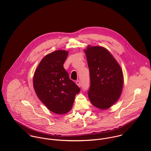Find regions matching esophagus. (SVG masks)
<instances>
[{
  "label": "esophagus",
  "mask_w": 151,
  "mask_h": 151,
  "mask_svg": "<svg viewBox=\"0 0 151 151\" xmlns=\"http://www.w3.org/2000/svg\"><path fill=\"white\" fill-rule=\"evenodd\" d=\"M76 84H77L78 86H79V87L81 86V83H80V81L79 80L76 81Z\"/></svg>",
  "instance_id": "1"
}]
</instances>
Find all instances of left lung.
<instances>
[{"mask_svg":"<svg viewBox=\"0 0 151 151\" xmlns=\"http://www.w3.org/2000/svg\"><path fill=\"white\" fill-rule=\"evenodd\" d=\"M84 52L89 70V99L96 108L106 109L117 101L122 93L124 83L122 70L104 47L88 45Z\"/></svg>","mask_w":151,"mask_h":151,"instance_id":"left-lung-1","label":"left lung"}]
</instances>
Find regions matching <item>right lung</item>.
Segmentation results:
<instances>
[{
    "label": "right lung",
    "instance_id": "add662e5",
    "mask_svg": "<svg viewBox=\"0 0 151 151\" xmlns=\"http://www.w3.org/2000/svg\"><path fill=\"white\" fill-rule=\"evenodd\" d=\"M68 52L58 50L46 55L37 67L33 78L37 95L51 111L65 114L72 108L80 89L70 79L63 64Z\"/></svg>",
    "mask_w": 151,
    "mask_h": 151
}]
</instances>
